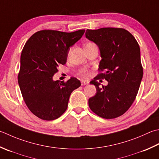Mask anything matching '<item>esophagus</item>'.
Wrapping results in <instances>:
<instances>
[{"label":"esophagus","instance_id":"34e87169","mask_svg":"<svg viewBox=\"0 0 159 159\" xmlns=\"http://www.w3.org/2000/svg\"><path fill=\"white\" fill-rule=\"evenodd\" d=\"M89 83V82L88 81V80H81V85H88V84Z\"/></svg>","mask_w":159,"mask_h":159}]
</instances>
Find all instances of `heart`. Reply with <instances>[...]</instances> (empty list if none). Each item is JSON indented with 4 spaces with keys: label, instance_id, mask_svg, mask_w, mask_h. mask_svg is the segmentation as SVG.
<instances>
[{
    "label": "heart",
    "instance_id": "b5f03b06",
    "mask_svg": "<svg viewBox=\"0 0 159 159\" xmlns=\"http://www.w3.org/2000/svg\"><path fill=\"white\" fill-rule=\"evenodd\" d=\"M88 44H92V43H88ZM88 44H87V45H88ZM80 75H82V76H88V72L86 70H83L80 71Z\"/></svg>",
    "mask_w": 159,
    "mask_h": 159
}]
</instances>
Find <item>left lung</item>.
Here are the masks:
<instances>
[{
	"mask_svg": "<svg viewBox=\"0 0 159 159\" xmlns=\"http://www.w3.org/2000/svg\"><path fill=\"white\" fill-rule=\"evenodd\" d=\"M86 38L96 43L101 53L98 74L90 83L96 94L89 99V108L98 116L110 119L126 112L134 101L143 78L141 52L134 37L123 28L87 30ZM99 78L108 82L100 87Z\"/></svg>",
	"mask_w": 159,
	"mask_h": 159,
	"instance_id": "8db88e82",
	"label": "left lung"
}]
</instances>
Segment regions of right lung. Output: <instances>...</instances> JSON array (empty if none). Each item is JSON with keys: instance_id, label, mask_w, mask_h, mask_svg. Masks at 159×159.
<instances>
[{"instance_id": "1", "label": "right lung", "mask_w": 159, "mask_h": 159, "mask_svg": "<svg viewBox=\"0 0 159 159\" xmlns=\"http://www.w3.org/2000/svg\"><path fill=\"white\" fill-rule=\"evenodd\" d=\"M85 31L41 30L25 45L18 82L27 107L39 119L52 120L60 117L67 110L71 93L81 85L76 78L60 82L53 80V76L59 65L66 63L70 48Z\"/></svg>"}]
</instances>
